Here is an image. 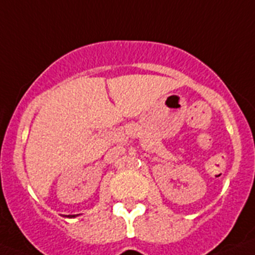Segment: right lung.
<instances>
[{
	"label": "right lung",
	"mask_w": 255,
	"mask_h": 255,
	"mask_svg": "<svg viewBox=\"0 0 255 255\" xmlns=\"http://www.w3.org/2000/svg\"><path fill=\"white\" fill-rule=\"evenodd\" d=\"M79 215H67V216H64V217H67V218H75L78 217Z\"/></svg>",
	"instance_id": "right-lung-1"
}]
</instances>
